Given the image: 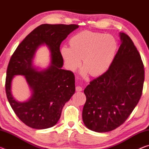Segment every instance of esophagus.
Returning <instances> with one entry per match:
<instances>
[{
    "label": "esophagus",
    "mask_w": 149,
    "mask_h": 149,
    "mask_svg": "<svg viewBox=\"0 0 149 149\" xmlns=\"http://www.w3.org/2000/svg\"><path fill=\"white\" fill-rule=\"evenodd\" d=\"M75 91H76L77 92L81 91H82V87H79V86H77L76 87H75Z\"/></svg>",
    "instance_id": "obj_1"
}]
</instances>
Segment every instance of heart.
<instances>
[{
	"instance_id": "1",
	"label": "heart",
	"mask_w": 149,
	"mask_h": 149,
	"mask_svg": "<svg viewBox=\"0 0 149 149\" xmlns=\"http://www.w3.org/2000/svg\"><path fill=\"white\" fill-rule=\"evenodd\" d=\"M70 46H63L60 52L68 69L74 71L81 65L91 76H99L108 71L116 54L118 42L110 34L83 31L70 39Z\"/></svg>"
}]
</instances>
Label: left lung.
I'll list each match as a JSON object with an SVG mask.
<instances>
[{"label":"left lung","mask_w":149,"mask_h":149,"mask_svg":"<svg viewBox=\"0 0 149 149\" xmlns=\"http://www.w3.org/2000/svg\"><path fill=\"white\" fill-rule=\"evenodd\" d=\"M120 47L107 72L84 90L85 125L95 132H108L124 123L142 95L144 65L132 40L120 33Z\"/></svg>","instance_id":"left-lung-1"}]
</instances>
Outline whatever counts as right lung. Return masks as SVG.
I'll return each instance as SVG.
<instances>
[{"mask_svg": "<svg viewBox=\"0 0 149 149\" xmlns=\"http://www.w3.org/2000/svg\"><path fill=\"white\" fill-rule=\"evenodd\" d=\"M78 27L74 24H42L22 41L10 60L5 85L7 99L17 116L30 127L42 130L56 125L63 107L74 94V75L62 69L64 60L60 46ZM42 45L50 50L51 62L47 69L41 70L33 60ZM15 75H23L29 85L31 96L26 102H17L12 95Z\"/></svg>", "mask_w": 149, "mask_h": 149, "instance_id": "right-lung-1", "label": "right lung"}]
</instances>
